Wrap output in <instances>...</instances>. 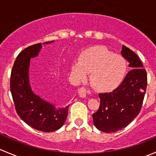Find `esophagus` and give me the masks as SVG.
<instances>
[{"label": "esophagus", "mask_w": 156, "mask_h": 156, "mask_svg": "<svg viewBox=\"0 0 156 156\" xmlns=\"http://www.w3.org/2000/svg\"><path fill=\"white\" fill-rule=\"evenodd\" d=\"M78 95L82 98H85L87 94H86V89L84 87H81L78 89Z\"/></svg>", "instance_id": "34e87169"}]
</instances>
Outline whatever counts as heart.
Listing matches in <instances>:
<instances>
[{
	"label": "heart",
	"mask_w": 156,
	"mask_h": 156,
	"mask_svg": "<svg viewBox=\"0 0 156 156\" xmlns=\"http://www.w3.org/2000/svg\"><path fill=\"white\" fill-rule=\"evenodd\" d=\"M126 70V62L122 56L101 46L88 49L72 66V73L78 81H84L87 74H90L91 84L100 92H108L119 87Z\"/></svg>",
	"instance_id": "1"
}]
</instances>
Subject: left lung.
Segmentation results:
<instances>
[{
  "mask_svg": "<svg viewBox=\"0 0 156 156\" xmlns=\"http://www.w3.org/2000/svg\"><path fill=\"white\" fill-rule=\"evenodd\" d=\"M121 53L132 69L116 89L99 94L100 108L93 114L94 126L106 133L122 130L138 115L147 85L146 72L137 55L125 45Z\"/></svg>",
  "mask_w": 156,
  "mask_h": 156,
  "instance_id": "left-lung-1",
  "label": "left lung"
}]
</instances>
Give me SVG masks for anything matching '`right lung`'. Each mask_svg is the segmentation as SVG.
<instances>
[{
    "instance_id": "obj_1",
    "label": "right lung",
    "mask_w": 156,
    "mask_h": 156,
    "mask_svg": "<svg viewBox=\"0 0 156 156\" xmlns=\"http://www.w3.org/2000/svg\"><path fill=\"white\" fill-rule=\"evenodd\" d=\"M54 42H46L51 44ZM41 43L30 46L20 52L12 66L10 76V91L18 115L32 128L44 132L58 130L64 125L69 106L56 108L32 90L29 81V66L31 58L38 56Z\"/></svg>"
}]
</instances>
